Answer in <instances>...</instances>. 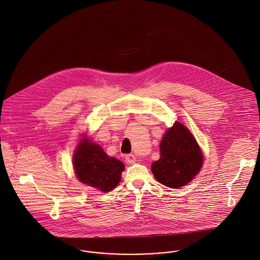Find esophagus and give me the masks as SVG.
Wrapping results in <instances>:
<instances>
[{"label":"esophagus","instance_id":"1","mask_svg":"<svg viewBox=\"0 0 260 260\" xmlns=\"http://www.w3.org/2000/svg\"><path fill=\"white\" fill-rule=\"evenodd\" d=\"M124 158L127 163H136L137 162V157L134 154H126Z\"/></svg>","mask_w":260,"mask_h":260}]
</instances>
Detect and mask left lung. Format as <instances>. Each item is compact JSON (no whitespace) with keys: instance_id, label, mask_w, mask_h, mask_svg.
I'll return each mask as SVG.
<instances>
[{"instance_id":"obj_1","label":"left lung","mask_w":260,"mask_h":260,"mask_svg":"<svg viewBox=\"0 0 260 260\" xmlns=\"http://www.w3.org/2000/svg\"><path fill=\"white\" fill-rule=\"evenodd\" d=\"M203 154L186 126L177 121L167 129L160 142V159L151 165L152 173L162 185L177 189L191 182L200 171Z\"/></svg>"}]
</instances>
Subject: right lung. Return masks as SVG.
Segmentation results:
<instances>
[{"label":"right lung","instance_id":"obj_1","mask_svg":"<svg viewBox=\"0 0 260 260\" xmlns=\"http://www.w3.org/2000/svg\"><path fill=\"white\" fill-rule=\"evenodd\" d=\"M76 175L82 183L103 192L112 191L120 182L123 163L109 157L100 145L83 140L73 157Z\"/></svg>","mask_w":260,"mask_h":260}]
</instances>
